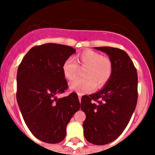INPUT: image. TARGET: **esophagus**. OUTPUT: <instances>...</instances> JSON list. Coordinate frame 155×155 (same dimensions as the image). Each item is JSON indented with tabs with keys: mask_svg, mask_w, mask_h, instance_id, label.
Masks as SVG:
<instances>
[{
	"mask_svg": "<svg viewBox=\"0 0 155 155\" xmlns=\"http://www.w3.org/2000/svg\"><path fill=\"white\" fill-rule=\"evenodd\" d=\"M81 96H82L81 94H78V99H79V102H81Z\"/></svg>",
	"mask_w": 155,
	"mask_h": 155,
	"instance_id": "1",
	"label": "esophagus"
}]
</instances>
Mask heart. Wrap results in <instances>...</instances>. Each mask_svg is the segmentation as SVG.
<instances>
[{
  "instance_id": "b5f03b06",
  "label": "heart",
  "mask_w": 155,
  "mask_h": 155,
  "mask_svg": "<svg viewBox=\"0 0 155 155\" xmlns=\"http://www.w3.org/2000/svg\"><path fill=\"white\" fill-rule=\"evenodd\" d=\"M76 61L77 63L71 58L67 59L62 69L66 78L73 80L78 74V66L85 67L83 71L84 78L76 79L69 84L70 88L78 94L91 92L96 84L98 87L105 85L112 76V61L109 57L102 56L98 52L84 50L77 56Z\"/></svg>"
}]
</instances>
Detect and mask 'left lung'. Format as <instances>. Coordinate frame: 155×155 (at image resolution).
Here are the masks:
<instances>
[{
  "instance_id": "obj_1",
  "label": "left lung",
  "mask_w": 155,
  "mask_h": 155,
  "mask_svg": "<svg viewBox=\"0 0 155 155\" xmlns=\"http://www.w3.org/2000/svg\"><path fill=\"white\" fill-rule=\"evenodd\" d=\"M94 49L109 56L113 73L102 89L82 97L81 109L86 115L84 137L93 144L104 145L118 137L130 120L137 102V73L124 50L109 46Z\"/></svg>"
}]
</instances>
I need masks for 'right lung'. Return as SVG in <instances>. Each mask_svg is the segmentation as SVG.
<instances>
[{"mask_svg":"<svg viewBox=\"0 0 155 155\" xmlns=\"http://www.w3.org/2000/svg\"><path fill=\"white\" fill-rule=\"evenodd\" d=\"M76 52L71 46L46 43L26 53L17 72V102L25 123L34 136L57 143L66 137V128L80 109L78 94L58 98L68 89L63 64Z\"/></svg>","mask_w":155,"mask_h":155,"instance_id":"right-lung-1","label":"right lung"}]
</instances>
